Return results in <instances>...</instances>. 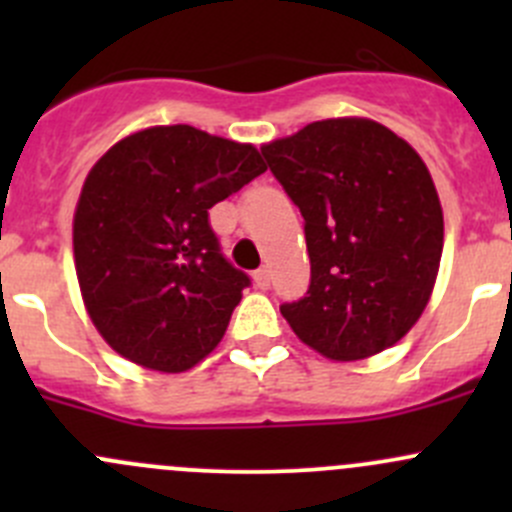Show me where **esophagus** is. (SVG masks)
<instances>
[{"instance_id": "obj_1", "label": "esophagus", "mask_w": 512, "mask_h": 512, "mask_svg": "<svg viewBox=\"0 0 512 512\" xmlns=\"http://www.w3.org/2000/svg\"><path fill=\"white\" fill-rule=\"evenodd\" d=\"M252 280H255L257 289H267V287H270V272H267L265 267H260V270H257L255 275H252Z\"/></svg>"}]
</instances>
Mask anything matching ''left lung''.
<instances>
[{
	"instance_id": "obj_1",
	"label": "left lung",
	"mask_w": 512,
	"mask_h": 512,
	"mask_svg": "<svg viewBox=\"0 0 512 512\" xmlns=\"http://www.w3.org/2000/svg\"><path fill=\"white\" fill-rule=\"evenodd\" d=\"M304 218L312 280L282 317L327 359L394 347L436 285L443 210L421 156L369 118L314 121L262 146Z\"/></svg>"
}]
</instances>
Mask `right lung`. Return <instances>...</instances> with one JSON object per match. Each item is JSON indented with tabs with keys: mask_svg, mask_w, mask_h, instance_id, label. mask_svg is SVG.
<instances>
[{
	"mask_svg": "<svg viewBox=\"0 0 512 512\" xmlns=\"http://www.w3.org/2000/svg\"><path fill=\"white\" fill-rule=\"evenodd\" d=\"M265 170L250 143L183 123L131 133L98 158L76 205L74 260L113 352L178 374L218 347L250 277L223 257L208 210Z\"/></svg>",
	"mask_w": 512,
	"mask_h": 512,
	"instance_id": "right-lung-1",
	"label": "right lung"
}]
</instances>
